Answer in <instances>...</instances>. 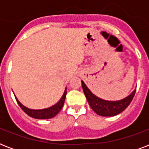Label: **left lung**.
Masks as SVG:
<instances>
[{"instance_id":"1","label":"left lung","mask_w":149,"mask_h":149,"mask_svg":"<svg viewBox=\"0 0 149 149\" xmlns=\"http://www.w3.org/2000/svg\"><path fill=\"white\" fill-rule=\"evenodd\" d=\"M82 86H83L84 94L86 96V100L91 108L98 115L104 116V117L115 116L118 113H121L123 111H125L131 104L136 91V90H134L128 97L120 100L108 101V100L100 99L92 93V92L86 86V84H84V81H82Z\"/></svg>"}]
</instances>
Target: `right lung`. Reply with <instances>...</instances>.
<instances>
[{"label":"right lung","mask_w":149,"mask_h":149,"mask_svg":"<svg viewBox=\"0 0 149 149\" xmlns=\"http://www.w3.org/2000/svg\"><path fill=\"white\" fill-rule=\"evenodd\" d=\"M65 96H66V89L65 90V92L63 93V97L60 99V100L57 104H56L53 106L50 107L49 108L42 109V110H32V109H29L26 107H24V105H22L18 101V100L17 98L15 97V99L17 100V104L20 106V107L29 116H30L31 118H36V119H49V118H52L55 117L61 111V109L63 108V104H64V102H65Z\"/></svg>","instance_id":"obj_1"}]
</instances>
